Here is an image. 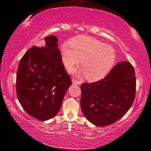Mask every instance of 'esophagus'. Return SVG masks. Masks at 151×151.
<instances>
[{
	"label": "esophagus",
	"mask_w": 151,
	"mask_h": 151,
	"mask_svg": "<svg viewBox=\"0 0 151 151\" xmlns=\"http://www.w3.org/2000/svg\"><path fill=\"white\" fill-rule=\"evenodd\" d=\"M72 82L73 83V84H77V85H81V83H82L81 81H76V80H75V79H73L72 80Z\"/></svg>",
	"instance_id": "1"
}]
</instances>
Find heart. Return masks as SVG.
Returning a JSON list of instances; mask_svg holds the SVG:
<instances>
[{
    "mask_svg": "<svg viewBox=\"0 0 151 151\" xmlns=\"http://www.w3.org/2000/svg\"><path fill=\"white\" fill-rule=\"evenodd\" d=\"M61 57L67 69H72L81 62L83 67L72 70L76 76H86L89 82L103 78L111 69L115 61V52L111 47L94 37L80 36L71 43L61 46Z\"/></svg>",
    "mask_w": 151,
    "mask_h": 151,
    "instance_id": "obj_1",
    "label": "heart"
}]
</instances>
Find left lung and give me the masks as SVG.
Wrapping results in <instances>:
<instances>
[{
  "mask_svg": "<svg viewBox=\"0 0 151 151\" xmlns=\"http://www.w3.org/2000/svg\"><path fill=\"white\" fill-rule=\"evenodd\" d=\"M81 107L87 119L97 127L114 123L127 113L136 94V76L127 62L116 64L104 79L81 85Z\"/></svg>",
  "mask_w": 151,
  "mask_h": 151,
  "instance_id": "left-lung-1",
  "label": "left lung"
}]
</instances>
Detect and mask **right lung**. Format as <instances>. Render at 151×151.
Instances as JSON below:
<instances>
[{
  "instance_id": "add662e5",
  "label": "right lung",
  "mask_w": 151,
  "mask_h": 151,
  "mask_svg": "<svg viewBox=\"0 0 151 151\" xmlns=\"http://www.w3.org/2000/svg\"><path fill=\"white\" fill-rule=\"evenodd\" d=\"M58 38H45L43 47L33 46L19 64L16 91L22 108L30 116L47 121L58 113L71 81L58 49Z\"/></svg>"
}]
</instances>
